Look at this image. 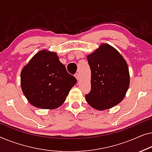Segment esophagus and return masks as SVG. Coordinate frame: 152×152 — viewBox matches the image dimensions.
Here are the masks:
<instances>
[{"label":"esophagus","mask_w":152,"mask_h":152,"mask_svg":"<svg viewBox=\"0 0 152 152\" xmlns=\"http://www.w3.org/2000/svg\"><path fill=\"white\" fill-rule=\"evenodd\" d=\"M74 76H75L76 77V78L77 79V80H79V74H75V75H74Z\"/></svg>","instance_id":"esophagus-1"}]
</instances>
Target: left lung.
Masks as SVG:
<instances>
[{"instance_id": "8db88e82", "label": "left lung", "mask_w": 152, "mask_h": 152, "mask_svg": "<svg viewBox=\"0 0 152 152\" xmlns=\"http://www.w3.org/2000/svg\"><path fill=\"white\" fill-rule=\"evenodd\" d=\"M87 58L91 73V91L85 95L87 103L97 110L116 106L129 86L127 62L116 49L106 43Z\"/></svg>"}]
</instances>
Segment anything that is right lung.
<instances>
[{
    "mask_svg": "<svg viewBox=\"0 0 152 152\" xmlns=\"http://www.w3.org/2000/svg\"><path fill=\"white\" fill-rule=\"evenodd\" d=\"M77 80L67 72L56 53L41 50L23 68L21 89L36 107L56 109L65 102Z\"/></svg>",
    "mask_w": 152,
    "mask_h": 152,
    "instance_id": "right-lung-1",
    "label": "right lung"
}]
</instances>
